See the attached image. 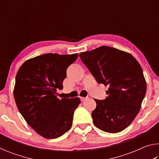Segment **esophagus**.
Wrapping results in <instances>:
<instances>
[{
  "label": "esophagus",
  "instance_id": "34e87169",
  "mask_svg": "<svg viewBox=\"0 0 159 159\" xmlns=\"http://www.w3.org/2000/svg\"><path fill=\"white\" fill-rule=\"evenodd\" d=\"M87 98H88V97H86V98H84V97H80V99L81 101H84L85 99H86Z\"/></svg>",
  "mask_w": 159,
  "mask_h": 159
}]
</instances>
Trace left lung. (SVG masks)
Listing matches in <instances>:
<instances>
[{"mask_svg":"<svg viewBox=\"0 0 159 159\" xmlns=\"http://www.w3.org/2000/svg\"><path fill=\"white\" fill-rule=\"evenodd\" d=\"M79 57L97 82L109 85L108 97L95 99L94 125L107 133L123 130L138 115L146 94L140 64L130 53L108 46L80 52Z\"/></svg>","mask_w":159,"mask_h":159,"instance_id":"left-lung-1","label":"left lung"}]
</instances>
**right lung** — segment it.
I'll use <instances>...</instances> for the list:
<instances>
[{
  "instance_id": "obj_1",
  "label": "right lung",
  "mask_w": 159,
  "mask_h": 159,
  "mask_svg": "<svg viewBox=\"0 0 159 159\" xmlns=\"http://www.w3.org/2000/svg\"><path fill=\"white\" fill-rule=\"evenodd\" d=\"M78 54L48 53L26 60L16 76L14 98L19 111L28 124L45 138L63 135L72 125L79 98H57L63 88L66 69Z\"/></svg>"
}]
</instances>
